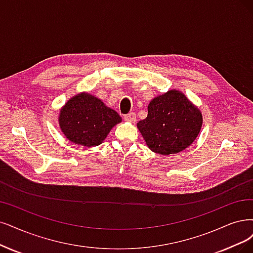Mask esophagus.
Segmentation results:
<instances>
[{"label": "esophagus", "instance_id": "1", "mask_svg": "<svg viewBox=\"0 0 253 253\" xmlns=\"http://www.w3.org/2000/svg\"><path fill=\"white\" fill-rule=\"evenodd\" d=\"M124 119H125L126 121H128V122H135L136 116H135L134 112H130V114H127V115L124 117Z\"/></svg>", "mask_w": 253, "mask_h": 253}]
</instances>
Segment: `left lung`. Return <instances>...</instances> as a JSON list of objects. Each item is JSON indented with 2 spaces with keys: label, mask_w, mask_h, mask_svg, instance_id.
<instances>
[{
  "label": "left lung",
  "mask_w": 253,
  "mask_h": 253,
  "mask_svg": "<svg viewBox=\"0 0 253 253\" xmlns=\"http://www.w3.org/2000/svg\"><path fill=\"white\" fill-rule=\"evenodd\" d=\"M201 126L200 110L175 89L154 98L148 106L147 118L137 123L148 147L163 155L178 153L189 147Z\"/></svg>",
  "instance_id": "obj_1"
}]
</instances>
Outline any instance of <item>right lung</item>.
<instances>
[{
    "mask_svg": "<svg viewBox=\"0 0 253 253\" xmlns=\"http://www.w3.org/2000/svg\"><path fill=\"white\" fill-rule=\"evenodd\" d=\"M121 121L117 111L88 93L72 98L59 116L60 128L69 141L85 147L100 145Z\"/></svg>",
    "mask_w": 253,
    "mask_h": 253,
    "instance_id": "add662e5",
    "label": "right lung"
}]
</instances>
